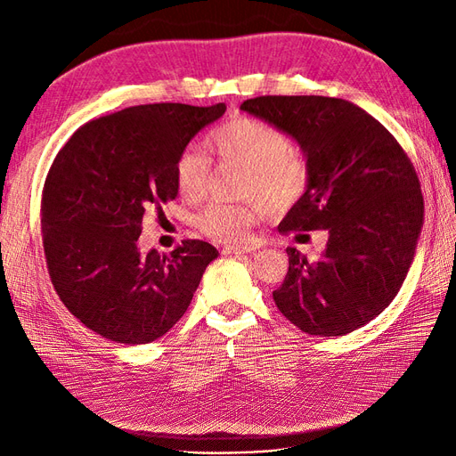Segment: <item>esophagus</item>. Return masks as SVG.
Returning a JSON list of instances; mask_svg holds the SVG:
<instances>
[{"label": "esophagus", "instance_id": "esophagus-1", "mask_svg": "<svg viewBox=\"0 0 456 456\" xmlns=\"http://www.w3.org/2000/svg\"><path fill=\"white\" fill-rule=\"evenodd\" d=\"M258 249L256 243H245V245H226L220 249L223 255H243V253H253Z\"/></svg>", "mask_w": 456, "mask_h": 456}]
</instances>
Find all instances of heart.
I'll list each match as a JSON object with an SVG mask.
<instances>
[{"label":"heart","instance_id":"b5f03b06","mask_svg":"<svg viewBox=\"0 0 456 456\" xmlns=\"http://www.w3.org/2000/svg\"><path fill=\"white\" fill-rule=\"evenodd\" d=\"M209 144L223 161L245 169L240 194L258 198L272 211L293 207L310 186V165L298 150L291 148L287 134L272 123L238 118L211 133ZM211 178V159L198 146L184 150L175 165L176 190L186 201L205 196ZM262 207L255 201L211 203L196 218V226L218 243L241 241L249 233Z\"/></svg>","mask_w":456,"mask_h":456}]
</instances>
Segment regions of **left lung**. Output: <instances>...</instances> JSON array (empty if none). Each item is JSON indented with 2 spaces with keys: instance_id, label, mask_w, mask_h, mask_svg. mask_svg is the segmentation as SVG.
I'll return each instance as SVG.
<instances>
[{
  "instance_id": "1",
  "label": "left lung",
  "mask_w": 456,
  "mask_h": 456,
  "mask_svg": "<svg viewBox=\"0 0 456 456\" xmlns=\"http://www.w3.org/2000/svg\"><path fill=\"white\" fill-rule=\"evenodd\" d=\"M240 108L291 134L310 165L306 194L280 232L329 233L315 260L289 247L275 305L308 335L342 337L367 325L402 289L422 228L420 183L405 150L342 99L268 94Z\"/></svg>"
}]
</instances>
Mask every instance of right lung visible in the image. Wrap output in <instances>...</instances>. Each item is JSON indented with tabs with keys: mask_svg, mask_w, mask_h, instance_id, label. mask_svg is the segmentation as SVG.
Masks as SVG:
<instances>
[{
	"mask_svg": "<svg viewBox=\"0 0 456 456\" xmlns=\"http://www.w3.org/2000/svg\"><path fill=\"white\" fill-rule=\"evenodd\" d=\"M226 104H144L79 127L41 194V238L54 291L108 340L148 344L188 310L218 251L184 240L169 255L139 249L142 218L176 198L175 165Z\"/></svg>",
	"mask_w": 456,
	"mask_h": 456,
	"instance_id": "1",
	"label": "right lung"
}]
</instances>
